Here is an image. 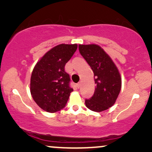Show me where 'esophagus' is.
<instances>
[{
	"mask_svg": "<svg viewBox=\"0 0 152 152\" xmlns=\"http://www.w3.org/2000/svg\"><path fill=\"white\" fill-rule=\"evenodd\" d=\"M80 85H81V83L80 82H79L78 84H77V88H79L80 87Z\"/></svg>",
	"mask_w": 152,
	"mask_h": 152,
	"instance_id": "1",
	"label": "esophagus"
}]
</instances>
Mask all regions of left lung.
<instances>
[{
  "label": "left lung",
  "instance_id": "8db88e82",
  "mask_svg": "<svg viewBox=\"0 0 152 152\" xmlns=\"http://www.w3.org/2000/svg\"><path fill=\"white\" fill-rule=\"evenodd\" d=\"M79 50L91 66L96 84L91 99L85 100L91 111L101 112L115 104L121 90L122 78L113 60L98 45H79Z\"/></svg>",
  "mask_w": 152,
  "mask_h": 152
}]
</instances>
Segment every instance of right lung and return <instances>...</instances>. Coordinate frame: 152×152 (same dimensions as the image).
<instances>
[{
    "instance_id": "1",
    "label": "right lung",
    "mask_w": 152,
    "mask_h": 152,
    "mask_svg": "<svg viewBox=\"0 0 152 152\" xmlns=\"http://www.w3.org/2000/svg\"><path fill=\"white\" fill-rule=\"evenodd\" d=\"M77 48V44H59L48 51L35 65L30 78V93L37 104L48 113L65 107L73 89L64 67Z\"/></svg>"
}]
</instances>
